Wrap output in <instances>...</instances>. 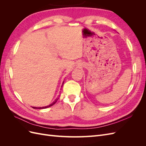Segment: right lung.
<instances>
[{
	"label": "right lung",
	"mask_w": 146,
	"mask_h": 146,
	"mask_svg": "<svg viewBox=\"0 0 146 146\" xmlns=\"http://www.w3.org/2000/svg\"><path fill=\"white\" fill-rule=\"evenodd\" d=\"M63 83H64V82H63ZM62 86H63V85H62ZM58 99H59V98H56V100L54 102L52 103V104H51L50 105H49L46 106V107H38V108H37V107H32V108H35V109H44V108H48V107H51V106L54 105L56 102V101L58 100Z\"/></svg>",
	"instance_id": "add662e5"
}]
</instances>
